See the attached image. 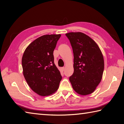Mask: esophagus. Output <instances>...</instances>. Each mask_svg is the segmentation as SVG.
<instances>
[{
  "label": "esophagus",
  "instance_id": "34e87169",
  "mask_svg": "<svg viewBox=\"0 0 124 124\" xmlns=\"http://www.w3.org/2000/svg\"><path fill=\"white\" fill-rule=\"evenodd\" d=\"M61 70H62V71H64V69H65V68H64V67H62L61 68Z\"/></svg>",
  "mask_w": 124,
  "mask_h": 124
}]
</instances>
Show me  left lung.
<instances>
[{
  "label": "left lung",
  "instance_id": "8db88e82",
  "mask_svg": "<svg viewBox=\"0 0 124 124\" xmlns=\"http://www.w3.org/2000/svg\"><path fill=\"white\" fill-rule=\"evenodd\" d=\"M73 53L74 72L69 80L76 93L87 95L93 93L101 82L104 71L103 56L98 45L80 32L65 34Z\"/></svg>",
  "mask_w": 124,
  "mask_h": 124
}]
</instances>
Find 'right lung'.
Wrapping results in <instances>:
<instances>
[{
    "label": "right lung",
    "mask_w": 124,
    "mask_h": 124,
    "mask_svg": "<svg viewBox=\"0 0 124 124\" xmlns=\"http://www.w3.org/2000/svg\"><path fill=\"white\" fill-rule=\"evenodd\" d=\"M46 35L37 38L26 48L22 58L23 73L28 85L39 95L54 94L62 76L54 62L53 51L61 37Z\"/></svg>",
    "instance_id": "add662e5"
}]
</instances>
